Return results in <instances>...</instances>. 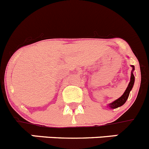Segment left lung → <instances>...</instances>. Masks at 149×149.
Segmentation results:
<instances>
[{"label": "left lung", "mask_w": 149, "mask_h": 149, "mask_svg": "<svg viewBox=\"0 0 149 149\" xmlns=\"http://www.w3.org/2000/svg\"><path fill=\"white\" fill-rule=\"evenodd\" d=\"M131 66L132 67V70L131 78H130V81H129V85H128L126 90H125L124 93H123L120 98H118V99L115 100V101H114L113 102L110 103V104L108 105V107H109V108H111V109H115V108H118L119 107H121L122 105H123V104L126 103V100L128 99V97H129V93H130V91H131L132 89L133 85H134V74H133V71L134 70V65H131Z\"/></svg>", "instance_id": "1"}]
</instances>
